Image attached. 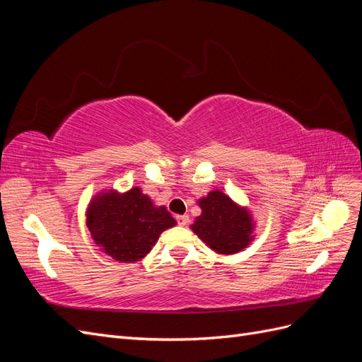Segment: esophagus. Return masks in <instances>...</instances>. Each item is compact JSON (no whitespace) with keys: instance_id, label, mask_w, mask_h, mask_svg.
<instances>
[{"instance_id":"esophagus-1","label":"esophagus","mask_w":362,"mask_h":362,"mask_svg":"<svg viewBox=\"0 0 362 362\" xmlns=\"http://www.w3.org/2000/svg\"><path fill=\"white\" fill-rule=\"evenodd\" d=\"M177 222H178L180 226H185V225L189 223V216H185V214L177 216Z\"/></svg>"}]
</instances>
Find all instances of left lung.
<instances>
[{
    "label": "left lung",
    "instance_id": "1",
    "mask_svg": "<svg viewBox=\"0 0 362 362\" xmlns=\"http://www.w3.org/2000/svg\"><path fill=\"white\" fill-rule=\"evenodd\" d=\"M202 214L192 225L193 233L217 254L231 255L245 249L252 240L254 222L246 208L225 193L213 190L199 199Z\"/></svg>",
    "mask_w": 362,
    "mask_h": 362
}]
</instances>
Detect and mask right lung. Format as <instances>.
<instances>
[{"label":"right lung","mask_w":362,"mask_h":362,"mask_svg":"<svg viewBox=\"0 0 362 362\" xmlns=\"http://www.w3.org/2000/svg\"><path fill=\"white\" fill-rule=\"evenodd\" d=\"M175 223L166 206H156L139 187L100 193L87 208V228L95 243L120 262L144 258L164 229Z\"/></svg>","instance_id":"add662e5"}]
</instances>
